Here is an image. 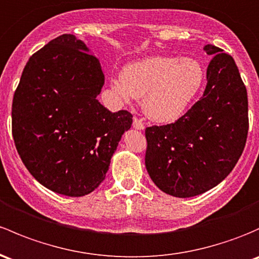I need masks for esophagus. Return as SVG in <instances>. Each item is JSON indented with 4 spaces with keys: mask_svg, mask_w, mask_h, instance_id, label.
<instances>
[{
    "mask_svg": "<svg viewBox=\"0 0 259 259\" xmlns=\"http://www.w3.org/2000/svg\"><path fill=\"white\" fill-rule=\"evenodd\" d=\"M133 126H134V129H138V130H144V122L141 119H139L135 116L134 120H133Z\"/></svg>",
    "mask_w": 259,
    "mask_h": 259,
    "instance_id": "esophagus-1",
    "label": "esophagus"
}]
</instances>
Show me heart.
I'll list each match as a JSON object with an SVG mask.
<instances>
[{
  "label": "heart",
  "instance_id": "1",
  "mask_svg": "<svg viewBox=\"0 0 259 259\" xmlns=\"http://www.w3.org/2000/svg\"><path fill=\"white\" fill-rule=\"evenodd\" d=\"M202 68L194 59L149 57L125 65L113 88L121 97L143 98L146 115L157 122L175 121L202 83Z\"/></svg>",
  "mask_w": 259,
  "mask_h": 259
}]
</instances>
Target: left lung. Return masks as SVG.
<instances>
[{
  "label": "left lung",
  "mask_w": 259,
  "mask_h": 259,
  "mask_svg": "<svg viewBox=\"0 0 259 259\" xmlns=\"http://www.w3.org/2000/svg\"><path fill=\"white\" fill-rule=\"evenodd\" d=\"M207 85L185 115L146 127L145 166L165 194L192 197L217 186L233 170L248 134L246 85L232 57L212 45Z\"/></svg>",
  "instance_id": "left-lung-1"
}]
</instances>
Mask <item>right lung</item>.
<instances>
[{
  "instance_id": "right-lung-1",
  "label": "right lung",
  "mask_w": 259,
  "mask_h": 259,
  "mask_svg": "<svg viewBox=\"0 0 259 259\" xmlns=\"http://www.w3.org/2000/svg\"><path fill=\"white\" fill-rule=\"evenodd\" d=\"M74 34L36 52L13 95L12 135L27 170L57 194L79 197L105 179L127 110L111 113L97 99L104 85L99 59Z\"/></svg>"
}]
</instances>
